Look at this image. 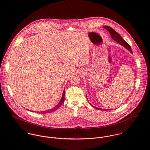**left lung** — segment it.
Returning a JSON list of instances; mask_svg holds the SVG:
<instances>
[{"label":"left lung","mask_w":150,"mask_h":150,"mask_svg":"<svg viewBox=\"0 0 150 150\" xmlns=\"http://www.w3.org/2000/svg\"><path fill=\"white\" fill-rule=\"evenodd\" d=\"M103 28H105V29H106L107 30L110 32V34L111 35V38H112V39H114L115 41H116L117 43H119L120 44H121V45H122V46H124L125 48H127V49L129 51H130L132 54H133L132 51L131 47L122 38V37H121L116 31H115L112 28H111V27L109 26H104ZM86 99H87V97H86ZM89 104H90V105H91V103H89ZM91 106H92V107H95V108H96V109H98V110H102V108H98V107H95V106H92V105H91ZM106 110V109H103V110ZM108 110H109V109H108ZM111 110H112V109H111Z\"/></svg>","instance_id":"left-lung-1"}]
</instances>
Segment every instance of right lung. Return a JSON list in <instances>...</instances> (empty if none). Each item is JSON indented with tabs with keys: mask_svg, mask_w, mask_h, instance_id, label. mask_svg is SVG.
Wrapping results in <instances>:
<instances>
[{
	"mask_svg": "<svg viewBox=\"0 0 150 150\" xmlns=\"http://www.w3.org/2000/svg\"><path fill=\"white\" fill-rule=\"evenodd\" d=\"M64 92H63V94H62V98L59 101V102L57 104V105H56L54 107H53L52 108L49 110H47V111H37L38 113H39V114H45V113H49V112H53L55 110H57V109H58L59 107L61 106V105H62V103L64 102Z\"/></svg>",
	"mask_w": 150,
	"mask_h": 150,
	"instance_id": "add662e5",
	"label": "right lung"
}]
</instances>
